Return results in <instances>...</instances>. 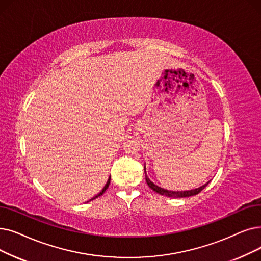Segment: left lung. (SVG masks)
Returning a JSON list of instances; mask_svg holds the SVG:
<instances>
[{"mask_svg": "<svg viewBox=\"0 0 261 261\" xmlns=\"http://www.w3.org/2000/svg\"><path fill=\"white\" fill-rule=\"evenodd\" d=\"M144 169H145V178H146V182L147 185H148V187L153 190L154 192H156V193L161 194V195H164V196H167V197H174V198H179V197H189V196H193V195H196L198 194L199 192H201L203 189H205L207 187V185L209 182H207L206 185H203L197 189H194V190H190V191H168V190H165L163 188H160L155 186L152 181H150V179L147 177L146 175V166H144Z\"/></svg>", "mask_w": 261, "mask_h": 261, "instance_id": "8db88e82", "label": "left lung"}]
</instances>
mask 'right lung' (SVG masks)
I'll use <instances>...</instances> for the list:
<instances>
[{"mask_svg": "<svg viewBox=\"0 0 261 261\" xmlns=\"http://www.w3.org/2000/svg\"><path fill=\"white\" fill-rule=\"evenodd\" d=\"M110 181H111V177H110V178H109V180H108V182H107V184H106V186H105V188H103V189H102V191H101V192H100V193H99V194H97V195H96V196H95V197H93V198H92V199H89V200H93V199H95V198H97V197H99V196H101V195H102V194H103V193H105V192H106V191H107V189H108V188H109V185H110Z\"/></svg>", "mask_w": 261, "mask_h": 261, "instance_id": "1", "label": "right lung"}]
</instances>
